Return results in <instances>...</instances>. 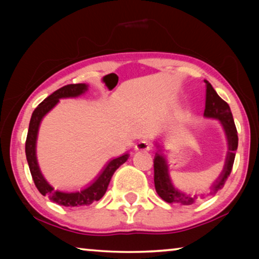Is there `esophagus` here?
Returning a JSON list of instances; mask_svg holds the SVG:
<instances>
[{"instance_id":"esophagus-1","label":"esophagus","mask_w":259,"mask_h":259,"mask_svg":"<svg viewBox=\"0 0 259 259\" xmlns=\"http://www.w3.org/2000/svg\"><path fill=\"white\" fill-rule=\"evenodd\" d=\"M150 150H152V145L148 143V141L143 140V141H139V143L136 145V151H150Z\"/></svg>"}]
</instances>
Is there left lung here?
<instances>
[{"instance_id":"8db88e82","label":"left lung","mask_w":259,"mask_h":259,"mask_svg":"<svg viewBox=\"0 0 259 259\" xmlns=\"http://www.w3.org/2000/svg\"><path fill=\"white\" fill-rule=\"evenodd\" d=\"M206 83V98H205V111L204 116L207 119H215L221 122L224 130L226 141H228V153H226L225 164L223 171L217 179L210 185L207 194H215L225 185L226 179L231 173L233 161H235L236 151L238 147V136L233 116L230 109V106L223 100L213 90L208 81L204 80ZM159 147V151L155 153L154 164V186L158 196L169 204L191 205L196 203L197 196L191 193H185L173 185L171 177H169V166L167 159L161 152V146L158 143L155 144Z\"/></svg>"}]
</instances>
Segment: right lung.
<instances>
[{
    "label": "right lung",
    "mask_w": 259,
    "mask_h": 259,
    "mask_svg": "<svg viewBox=\"0 0 259 259\" xmlns=\"http://www.w3.org/2000/svg\"><path fill=\"white\" fill-rule=\"evenodd\" d=\"M88 91V84L86 83H73L67 84V86L55 91L54 93L46 98L40 105L35 108L30 118L29 130H28L27 140H26V157L29 169L35 183V186L40 191L42 196H48L53 203H56L63 206H83V205H91L93 201L100 200L107 191L108 184L114 172L126 162L130 157V153H123L118 158L111 159L106 164L100 173L95 177L93 182H91L87 186L80 191H60L55 190L51 184H49L42 175L40 166L37 162L36 157V143L38 136V128H40L41 121L46 115L59 104L61 99L68 98H77Z\"/></svg>",
    "instance_id": "right-lung-1"
}]
</instances>
